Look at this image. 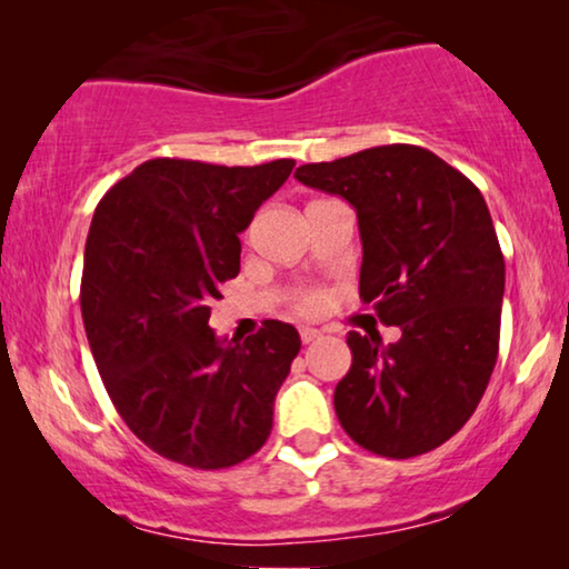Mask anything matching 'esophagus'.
Segmentation results:
<instances>
[{
	"label": "esophagus",
	"mask_w": 569,
	"mask_h": 569,
	"mask_svg": "<svg viewBox=\"0 0 569 569\" xmlns=\"http://www.w3.org/2000/svg\"><path fill=\"white\" fill-rule=\"evenodd\" d=\"M318 337H321V331L313 329V326H302V329H300V339H302V345H310V341H316Z\"/></svg>",
	"instance_id": "1"
}]
</instances>
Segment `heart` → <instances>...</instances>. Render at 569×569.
I'll use <instances>...</instances> for the list:
<instances>
[{
	"mask_svg": "<svg viewBox=\"0 0 569 569\" xmlns=\"http://www.w3.org/2000/svg\"><path fill=\"white\" fill-rule=\"evenodd\" d=\"M318 302H321V295H316V292H306V295H300V308H302V310L316 308Z\"/></svg>",
	"mask_w": 569,
	"mask_h": 569,
	"instance_id": "b5f03b06",
	"label": "heart"
}]
</instances>
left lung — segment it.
<instances>
[{
    "instance_id": "left-lung-1",
    "label": "left lung",
    "mask_w": 569,
    "mask_h": 569,
    "mask_svg": "<svg viewBox=\"0 0 569 569\" xmlns=\"http://www.w3.org/2000/svg\"><path fill=\"white\" fill-rule=\"evenodd\" d=\"M355 207L360 298L401 339L349 331L352 368L333 409L357 446L386 458L438 448L469 422L500 349L505 259L481 191L438 154L383 144L295 170Z\"/></svg>"
}]
</instances>
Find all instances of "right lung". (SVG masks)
<instances>
[{"label": "right lung", "instance_id": "obj_1", "mask_svg": "<svg viewBox=\"0 0 569 569\" xmlns=\"http://www.w3.org/2000/svg\"><path fill=\"white\" fill-rule=\"evenodd\" d=\"M147 160L100 199L80 306L98 372L129 430L170 461L228 469L271 432L300 333L263 321L243 341L209 329V302L240 271V232L292 173Z\"/></svg>", "mask_w": 569, "mask_h": 569}]
</instances>
